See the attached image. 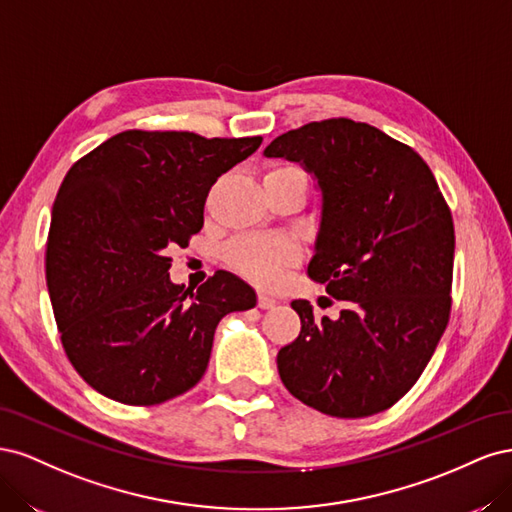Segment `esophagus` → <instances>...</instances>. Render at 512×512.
<instances>
[{
  "mask_svg": "<svg viewBox=\"0 0 512 512\" xmlns=\"http://www.w3.org/2000/svg\"><path fill=\"white\" fill-rule=\"evenodd\" d=\"M277 305V301L273 299V297H267V294H258V307L260 309H271V307H275Z\"/></svg>",
  "mask_w": 512,
  "mask_h": 512,
  "instance_id": "1",
  "label": "esophagus"
}]
</instances>
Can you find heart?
<instances>
[{"instance_id":"b5f03b06","label":"heart","mask_w":512,"mask_h":512,"mask_svg":"<svg viewBox=\"0 0 512 512\" xmlns=\"http://www.w3.org/2000/svg\"><path fill=\"white\" fill-rule=\"evenodd\" d=\"M271 173H301L297 166H282L275 168ZM269 173V175H271ZM226 258L232 267L243 273L250 280L271 286L280 280L286 267H292L299 262L301 252L299 245L290 239H262V237H243L232 241L226 247Z\"/></svg>"}]
</instances>
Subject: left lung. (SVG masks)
<instances>
[{"label": "left lung", "instance_id": "obj_1", "mask_svg": "<svg viewBox=\"0 0 512 512\" xmlns=\"http://www.w3.org/2000/svg\"><path fill=\"white\" fill-rule=\"evenodd\" d=\"M297 162L320 192V228L307 275L337 301L316 320L292 301L301 333L277 352L286 389L339 418L378 414L423 374L451 312L455 228L418 153L352 119L312 121L265 149Z\"/></svg>", "mask_w": 512, "mask_h": 512}]
</instances>
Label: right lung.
<instances>
[{
	"instance_id": "obj_1",
	"label": "right lung",
	"mask_w": 512,
	"mask_h": 512,
	"mask_svg": "<svg viewBox=\"0 0 512 512\" xmlns=\"http://www.w3.org/2000/svg\"><path fill=\"white\" fill-rule=\"evenodd\" d=\"M262 138L128 130L76 162L46 241V284L61 344L79 376L128 406L190 391L213 333L256 305L250 284L218 271L196 292L170 282L168 250L203 228L211 185Z\"/></svg>"
}]
</instances>
